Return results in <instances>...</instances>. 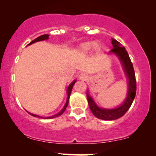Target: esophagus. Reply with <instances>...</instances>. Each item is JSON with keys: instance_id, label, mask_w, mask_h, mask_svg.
Instances as JSON below:
<instances>
[{"instance_id": "esophagus-1", "label": "esophagus", "mask_w": 156, "mask_h": 156, "mask_svg": "<svg viewBox=\"0 0 156 156\" xmlns=\"http://www.w3.org/2000/svg\"><path fill=\"white\" fill-rule=\"evenodd\" d=\"M87 78H88V76H87V74L84 73L81 74L80 75V79L81 80H87Z\"/></svg>"}]
</instances>
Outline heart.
<instances>
[{
	"mask_svg": "<svg viewBox=\"0 0 156 156\" xmlns=\"http://www.w3.org/2000/svg\"><path fill=\"white\" fill-rule=\"evenodd\" d=\"M94 47V44L91 42H87V43H84L81 45L80 50L83 53H87L90 51Z\"/></svg>",
	"mask_w": 156,
	"mask_h": 156,
	"instance_id": "1",
	"label": "heart"
}]
</instances>
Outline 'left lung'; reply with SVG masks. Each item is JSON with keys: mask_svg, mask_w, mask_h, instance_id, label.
Segmentation results:
<instances>
[{"mask_svg": "<svg viewBox=\"0 0 156 156\" xmlns=\"http://www.w3.org/2000/svg\"><path fill=\"white\" fill-rule=\"evenodd\" d=\"M112 43L113 44V49L111 50L108 53L114 54L118 57L119 61L121 62L125 75L128 80V92L126 99L123 102V104H121L120 106H117L116 108H100L94 101L93 98L89 95V90L87 91V97L91 112L97 118L106 121L116 120V119L123 116L131 107L136 93L135 72H134L133 64L131 62L129 55L124 47H123L122 44L117 40L112 39Z\"/></svg>", "mask_w": 156, "mask_h": 156, "instance_id": "1", "label": "left lung"}]
</instances>
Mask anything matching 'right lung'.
Segmentation results:
<instances>
[{"mask_svg":"<svg viewBox=\"0 0 156 156\" xmlns=\"http://www.w3.org/2000/svg\"><path fill=\"white\" fill-rule=\"evenodd\" d=\"M49 39V35H41L40 36V37H38L35 39L33 41L30 42V43L27 44V45H30V44H32L33 43H35L36 42H39V41H43V40H48ZM76 82V80H74L72 82L71 84L69 85V87H68L67 88V101H66V103L65 104V106H64V107L62 109L60 112L59 113H57V114H55V115H52V116H48V117H43V116H40L39 115H36V114H32V113H30L28 112H27V113L30 115H31V116H35V117H37V118H41V119H53V118H56V117H58L59 116H61L62 114H63L64 112H65L66 108L67 107V105H68V103H69V97H70V94H71V92H72V88H73V86L74 84H75V82Z\"/></svg>","mask_w":156,"mask_h":156,"instance_id":"1","label":"right lung"}]
</instances>
